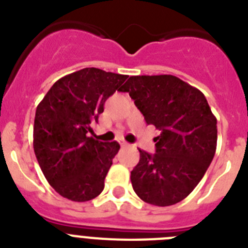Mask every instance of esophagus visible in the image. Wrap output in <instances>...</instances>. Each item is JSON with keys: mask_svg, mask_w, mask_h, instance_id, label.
Segmentation results:
<instances>
[{"mask_svg": "<svg viewBox=\"0 0 248 248\" xmlns=\"http://www.w3.org/2000/svg\"><path fill=\"white\" fill-rule=\"evenodd\" d=\"M119 144H120V146H122V148H126V146H129V144L126 143V141H124V140H120Z\"/></svg>", "mask_w": 248, "mask_h": 248, "instance_id": "obj_1", "label": "esophagus"}]
</instances>
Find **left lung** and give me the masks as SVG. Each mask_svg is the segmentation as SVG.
I'll list each match as a JSON object with an SVG mask.
<instances>
[{"label": "left lung", "instance_id": "left-lung-1", "mask_svg": "<svg viewBox=\"0 0 248 248\" xmlns=\"http://www.w3.org/2000/svg\"><path fill=\"white\" fill-rule=\"evenodd\" d=\"M128 92L148 124L160 133L155 154L140 150L130 175L135 194L155 206L180 202L196 187L214 159L217 120L205 95L175 76H133Z\"/></svg>", "mask_w": 248, "mask_h": 248}]
</instances>
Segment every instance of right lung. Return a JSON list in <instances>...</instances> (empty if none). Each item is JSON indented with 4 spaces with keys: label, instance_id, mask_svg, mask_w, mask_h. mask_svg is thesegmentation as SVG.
I'll use <instances>...</instances> for the list:
<instances>
[{
    "label": "right lung",
    "instance_id": "obj_1",
    "mask_svg": "<svg viewBox=\"0 0 248 248\" xmlns=\"http://www.w3.org/2000/svg\"><path fill=\"white\" fill-rule=\"evenodd\" d=\"M128 76L84 68L57 80L36 109L33 149L49 185L68 200L84 202L104 189L119 151L117 141L89 137L105 100Z\"/></svg>",
    "mask_w": 248,
    "mask_h": 248
}]
</instances>
